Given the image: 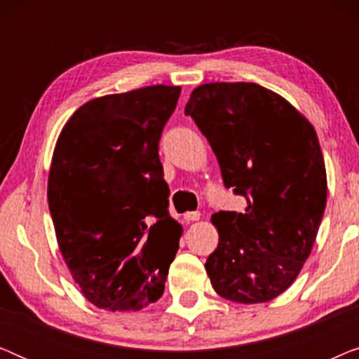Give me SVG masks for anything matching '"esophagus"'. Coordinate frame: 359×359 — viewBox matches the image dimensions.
Instances as JSON below:
<instances>
[{"label": "esophagus", "instance_id": "1", "mask_svg": "<svg viewBox=\"0 0 359 359\" xmlns=\"http://www.w3.org/2000/svg\"><path fill=\"white\" fill-rule=\"evenodd\" d=\"M199 217H201V214L198 212V210H193V212H186V214H183V219H184V222H194V220H199Z\"/></svg>", "mask_w": 359, "mask_h": 359}]
</instances>
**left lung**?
Segmentation results:
<instances>
[{
    "instance_id": "1",
    "label": "left lung",
    "mask_w": 359,
    "mask_h": 359,
    "mask_svg": "<svg viewBox=\"0 0 359 359\" xmlns=\"http://www.w3.org/2000/svg\"><path fill=\"white\" fill-rule=\"evenodd\" d=\"M193 117L217 156L225 188L243 212L212 215L219 245L205 262L219 296L268 302L294 283L311 255L327 204L316 130L296 107L257 83H205L191 93Z\"/></svg>"
}]
</instances>
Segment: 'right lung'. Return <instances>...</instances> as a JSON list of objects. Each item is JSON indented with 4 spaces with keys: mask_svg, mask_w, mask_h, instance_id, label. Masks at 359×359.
Listing matches in <instances>:
<instances>
[{
    "mask_svg": "<svg viewBox=\"0 0 359 359\" xmlns=\"http://www.w3.org/2000/svg\"><path fill=\"white\" fill-rule=\"evenodd\" d=\"M180 93L155 85L96 97L57 140L48 209L73 279L100 309L140 311L165 291L183 229L168 212L158 144Z\"/></svg>",
    "mask_w": 359,
    "mask_h": 359,
    "instance_id": "1",
    "label": "right lung"
}]
</instances>
